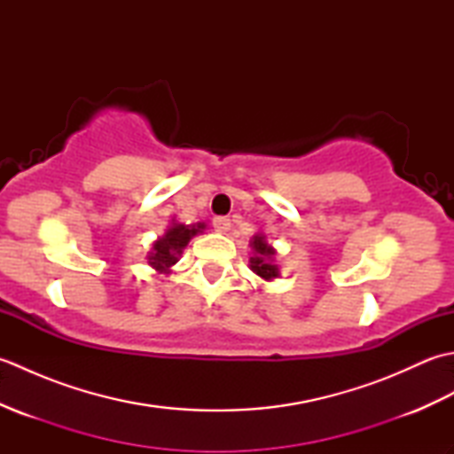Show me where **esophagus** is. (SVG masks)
Returning a JSON list of instances; mask_svg holds the SVG:
<instances>
[{
	"label": "esophagus",
	"instance_id": "1",
	"mask_svg": "<svg viewBox=\"0 0 454 454\" xmlns=\"http://www.w3.org/2000/svg\"><path fill=\"white\" fill-rule=\"evenodd\" d=\"M212 226H215L216 232H228V230H230V218L216 216L215 220H212Z\"/></svg>",
	"mask_w": 454,
	"mask_h": 454
}]
</instances>
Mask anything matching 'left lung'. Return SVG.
Here are the masks:
<instances>
[{"label":"left lung","mask_w":454,"mask_h":454,"mask_svg":"<svg viewBox=\"0 0 454 454\" xmlns=\"http://www.w3.org/2000/svg\"><path fill=\"white\" fill-rule=\"evenodd\" d=\"M252 247H254V257L249 259V263H252V271L262 278H265V281L278 277V267L275 265V259H273L275 249L265 242V236L262 234L254 236Z\"/></svg>","instance_id":"1"}]
</instances>
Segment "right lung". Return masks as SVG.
Returning a JSON list of instances; mask_svg holds the SVG:
<instances>
[{
	"instance_id": "right-lung-1",
	"label": "right lung",
	"mask_w": 454,
	"mask_h": 454,
	"mask_svg": "<svg viewBox=\"0 0 454 454\" xmlns=\"http://www.w3.org/2000/svg\"><path fill=\"white\" fill-rule=\"evenodd\" d=\"M202 228H205V224H197L191 228L183 224L171 226L166 236L160 238L158 242L153 244L148 263L160 273H169V267L177 263V257L183 252V247H185L189 239L197 232H200Z\"/></svg>"
}]
</instances>
